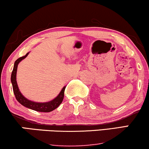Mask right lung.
Returning a JSON list of instances; mask_svg holds the SVG:
<instances>
[{
  "label": "right lung",
  "mask_w": 149,
  "mask_h": 149,
  "mask_svg": "<svg viewBox=\"0 0 149 149\" xmlns=\"http://www.w3.org/2000/svg\"><path fill=\"white\" fill-rule=\"evenodd\" d=\"M29 53H27L25 56H22L16 60L14 63V69L12 72V76H11V81H12L13 91H14V93L15 95V97L18 102L20 103L24 107H27V108L31 109L32 110L40 112H50L54 111L57 107L60 106L64 98V92L65 90V86H64L61 93L59 95L56 97L55 99L53 100L52 101L49 102L45 103H38V102H34L30 101L27 98H25L23 95H22L19 91V88L18 87V84H17L16 82V71H17V67H18V63H20L22 60L27 57Z\"/></svg>",
  "instance_id": "obj_1"
}]
</instances>
